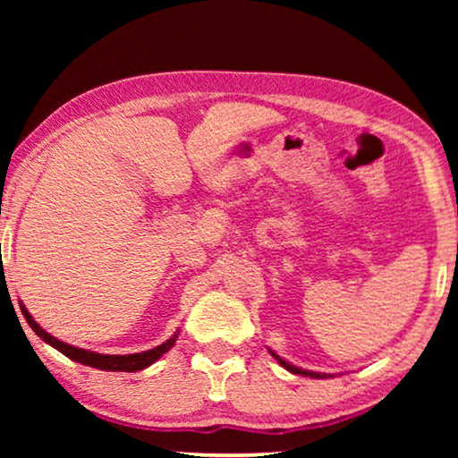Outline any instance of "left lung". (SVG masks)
<instances>
[{"mask_svg": "<svg viewBox=\"0 0 458 458\" xmlns=\"http://www.w3.org/2000/svg\"><path fill=\"white\" fill-rule=\"evenodd\" d=\"M268 352H271L273 359L277 360L281 367L287 369V371L293 373V375H304V377H317V379H327V377H334V375H331V373H317V371H309V369H302V367L292 365V362H287L285 359H281V356H279L277 352H275V350H271V348H268Z\"/></svg>", "mask_w": 458, "mask_h": 458, "instance_id": "8db88e82", "label": "left lung"}]
</instances>
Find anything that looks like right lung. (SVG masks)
I'll return each mask as SVG.
<instances>
[{
  "instance_id": "1",
  "label": "right lung",
  "mask_w": 458,
  "mask_h": 458,
  "mask_svg": "<svg viewBox=\"0 0 458 458\" xmlns=\"http://www.w3.org/2000/svg\"><path fill=\"white\" fill-rule=\"evenodd\" d=\"M18 304H21L22 317L27 318L29 327L33 329L35 334L39 335L43 342L49 344V346L58 350V352L68 356V359H71V360L81 362V365H87V367H93V369H102V371L135 373V371H141V369H148L149 365H154V362L158 360L162 354H166L168 350L174 346V342H177V337H179V329H177L171 337H168L165 344H160V346H156L152 350H146V352H135V354H99V352H91V350H85V348L71 346V344L62 342V340H58V337H54L52 334H47V331L43 329L39 323L35 321L33 315H30V312L27 310V306H24L21 300H18Z\"/></svg>"
}]
</instances>
